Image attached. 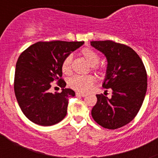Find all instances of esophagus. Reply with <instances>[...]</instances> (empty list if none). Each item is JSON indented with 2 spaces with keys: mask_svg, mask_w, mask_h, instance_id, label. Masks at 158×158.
<instances>
[{
  "mask_svg": "<svg viewBox=\"0 0 158 158\" xmlns=\"http://www.w3.org/2000/svg\"><path fill=\"white\" fill-rule=\"evenodd\" d=\"M76 96H82V97H84V96H86V94L85 93H76Z\"/></svg>",
  "mask_w": 158,
  "mask_h": 158,
  "instance_id": "obj_1",
  "label": "esophagus"
}]
</instances>
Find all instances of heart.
Wrapping results in <instances>:
<instances>
[{
  "mask_svg": "<svg viewBox=\"0 0 158 158\" xmlns=\"http://www.w3.org/2000/svg\"><path fill=\"white\" fill-rule=\"evenodd\" d=\"M81 54L85 58L90 65H92L93 69L96 71H100L102 67L98 65L100 60V56L98 53L94 51L93 49L86 48L82 49ZM71 64H72V55L69 54L63 59L61 65V69L63 73L69 74L71 72ZM94 77L92 75L87 76H80V75H74L71 77L68 80V84L69 87L72 88L76 91L78 92H86L92 87L93 84L94 83Z\"/></svg>",
  "mask_w": 158,
  "mask_h": 158,
  "instance_id": "heart-1",
  "label": "heart"
}]
</instances>
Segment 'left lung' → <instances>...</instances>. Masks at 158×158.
Segmentation results:
<instances>
[{"instance_id": "left-lung-1", "label": "left lung", "mask_w": 158, "mask_h": 158, "mask_svg": "<svg viewBox=\"0 0 158 158\" xmlns=\"http://www.w3.org/2000/svg\"><path fill=\"white\" fill-rule=\"evenodd\" d=\"M107 60L103 87L110 89L111 97L97 94L92 116L99 125L115 130L129 123L142 105L147 89V73L142 59L133 49L111 40L92 41ZM107 92V90H106Z\"/></svg>"}]
</instances>
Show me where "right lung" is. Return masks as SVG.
<instances>
[{
    "instance_id": "right-lung-1",
    "label": "right lung",
    "mask_w": 158,
    "mask_h": 158,
    "mask_svg": "<svg viewBox=\"0 0 158 158\" xmlns=\"http://www.w3.org/2000/svg\"><path fill=\"white\" fill-rule=\"evenodd\" d=\"M83 44L84 42L59 40L38 42L19 55L14 91L20 109L29 120L41 126H51L65 118L68 98L74 96L75 93L65 88L61 65L65 57ZM54 82L63 88L61 93L49 92Z\"/></svg>"
}]
</instances>
